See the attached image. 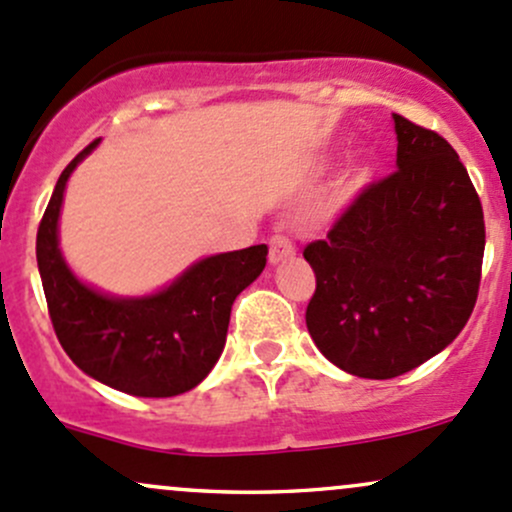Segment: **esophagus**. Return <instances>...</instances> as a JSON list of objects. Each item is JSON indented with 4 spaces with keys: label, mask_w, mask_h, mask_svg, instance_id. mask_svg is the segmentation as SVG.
<instances>
[{
    "label": "esophagus",
    "mask_w": 512,
    "mask_h": 512,
    "mask_svg": "<svg viewBox=\"0 0 512 512\" xmlns=\"http://www.w3.org/2000/svg\"><path fill=\"white\" fill-rule=\"evenodd\" d=\"M295 256V244L288 234L276 232L271 236V249H268V261L280 263L288 261V258Z\"/></svg>",
    "instance_id": "34e87169"
}]
</instances>
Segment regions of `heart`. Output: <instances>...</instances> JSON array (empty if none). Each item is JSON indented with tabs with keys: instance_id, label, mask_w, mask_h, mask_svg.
<instances>
[{
	"instance_id": "b5f03b06",
	"label": "heart",
	"mask_w": 512,
	"mask_h": 512,
	"mask_svg": "<svg viewBox=\"0 0 512 512\" xmlns=\"http://www.w3.org/2000/svg\"><path fill=\"white\" fill-rule=\"evenodd\" d=\"M366 178H368V170H366V168H356L354 173L349 175V180H346V185H349V188L354 190V188H359V185L364 183Z\"/></svg>"
}]
</instances>
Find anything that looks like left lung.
<instances>
[{"mask_svg": "<svg viewBox=\"0 0 512 512\" xmlns=\"http://www.w3.org/2000/svg\"><path fill=\"white\" fill-rule=\"evenodd\" d=\"M398 170L366 185L305 246L317 288L305 322L342 371L386 381L452 344L481 285V200L437 131L393 114Z\"/></svg>", "mask_w": 512, "mask_h": 512, "instance_id": "left-lung-1", "label": "left lung"}]
</instances>
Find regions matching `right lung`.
I'll list each match as a JSON object with an SVG mask.
<instances>
[{
    "instance_id": "add662e5",
    "label": "right lung",
    "mask_w": 512,
    "mask_h": 512,
    "mask_svg": "<svg viewBox=\"0 0 512 512\" xmlns=\"http://www.w3.org/2000/svg\"><path fill=\"white\" fill-rule=\"evenodd\" d=\"M100 139L60 173L36 234V258L48 315L65 354L87 376L139 398H170L195 388L227 342L236 295L261 276L268 246L202 258L166 290L148 298H109L87 288L58 249L65 183Z\"/></svg>"
}]
</instances>
